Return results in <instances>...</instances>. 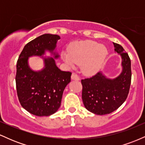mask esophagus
<instances>
[{"mask_svg":"<svg viewBox=\"0 0 145 145\" xmlns=\"http://www.w3.org/2000/svg\"><path fill=\"white\" fill-rule=\"evenodd\" d=\"M71 79L75 80H79L80 78L79 76H78V74H76V73H73V74H71Z\"/></svg>","mask_w":145,"mask_h":145,"instance_id":"obj_1","label":"esophagus"}]
</instances>
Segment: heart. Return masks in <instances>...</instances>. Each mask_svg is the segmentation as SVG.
<instances>
[{
  "label": "heart",
  "mask_w": 145,
  "mask_h": 145,
  "mask_svg": "<svg viewBox=\"0 0 145 145\" xmlns=\"http://www.w3.org/2000/svg\"><path fill=\"white\" fill-rule=\"evenodd\" d=\"M108 55L107 48L94 41L86 40L75 42L69 51H63V61L70 66L81 64V69L86 75L97 73L104 64Z\"/></svg>",
  "instance_id": "b5f03b06"
}]
</instances>
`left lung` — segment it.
<instances>
[{
  "instance_id": "8db88e82",
  "label": "left lung",
  "mask_w": 145,
  "mask_h": 145,
  "mask_svg": "<svg viewBox=\"0 0 145 145\" xmlns=\"http://www.w3.org/2000/svg\"><path fill=\"white\" fill-rule=\"evenodd\" d=\"M114 51L122 58L123 71L115 79L106 78L98 72L81 80L83 104L88 110L98 115L110 114L123 104L129 91L131 79V61L121 45L113 43Z\"/></svg>"
}]
</instances>
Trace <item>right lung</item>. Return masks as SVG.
<instances>
[{
	"mask_svg": "<svg viewBox=\"0 0 145 145\" xmlns=\"http://www.w3.org/2000/svg\"><path fill=\"white\" fill-rule=\"evenodd\" d=\"M59 39L57 35L38 37L24 46L18 59L16 83L18 99L25 110L35 116H50L58 110L63 91L71 81V72L60 70L53 58H45L44 69L34 71L28 65V59L33 55H43L45 50L53 53Z\"/></svg>",
	"mask_w": 145,
	"mask_h": 145,
	"instance_id": "1",
	"label": "right lung"
}]
</instances>
